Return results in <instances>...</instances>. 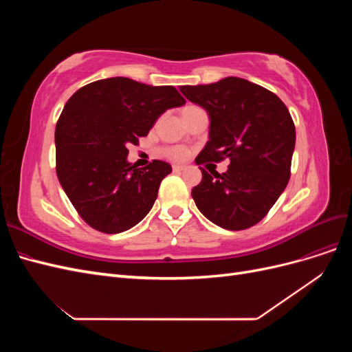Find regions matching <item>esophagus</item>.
Instances as JSON below:
<instances>
[{
    "mask_svg": "<svg viewBox=\"0 0 352 352\" xmlns=\"http://www.w3.org/2000/svg\"><path fill=\"white\" fill-rule=\"evenodd\" d=\"M185 168H186V166H177V164H175V166H173V172H176V173L184 172Z\"/></svg>",
    "mask_w": 352,
    "mask_h": 352,
    "instance_id": "1",
    "label": "esophagus"
}]
</instances>
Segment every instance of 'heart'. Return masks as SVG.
<instances>
[{"mask_svg": "<svg viewBox=\"0 0 352 352\" xmlns=\"http://www.w3.org/2000/svg\"><path fill=\"white\" fill-rule=\"evenodd\" d=\"M189 109V107H186ZM162 155L166 158L172 160V162H184L189 157V150L184 145H172V146H166L162 150Z\"/></svg>", "mask_w": 352, "mask_h": 352, "instance_id": "1", "label": "heart"}]
</instances>
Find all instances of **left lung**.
<instances>
[{"mask_svg": "<svg viewBox=\"0 0 352 352\" xmlns=\"http://www.w3.org/2000/svg\"><path fill=\"white\" fill-rule=\"evenodd\" d=\"M210 116V141L197 164L229 158L228 172L202 167L192 189L198 210L228 230L248 229L265 217L291 177L295 124L278 95L241 78L180 87Z\"/></svg>", "mask_w": 352, "mask_h": 352, "instance_id": "left-lung-1", "label": "left lung"}]
</instances>
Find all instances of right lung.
I'll return each instance as SVG.
<instances>
[{"instance_id":"right-lung-1","label":"right lung","mask_w":352,"mask_h":352,"mask_svg":"<svg viewBox=\"0 0 352 352\" xmlns=\"http://www.w3.org/2000/svg\"><path fill=\"white\" fill-rule=\"evenodd\" d=\"M185 98L175 87H150L110 78L74 92L56 126V170L73 207L91 228L120 233L154 206L172 166L162 160L144 168L127 163V145L140 144L167 109Z\"/></svg>"}]
</instances>
